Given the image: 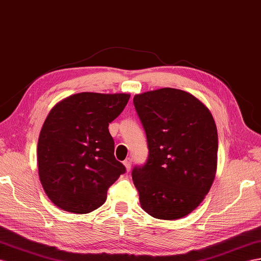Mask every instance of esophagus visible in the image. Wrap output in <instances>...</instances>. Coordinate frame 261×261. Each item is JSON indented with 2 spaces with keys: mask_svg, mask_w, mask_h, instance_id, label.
Masks as SVG:
<instances>
[{
  "mask_svg": "<svg viewBox=\"0 0 261 261\" xmlns=\"http://www.w3.org/2000/svg\"><path fill=\"white\" fill-rule=\"evenodd\" d=\"M123 164H124V166H125V169H126V171H130L131 170V164H132V159H130V158H128V159H125L124 161H123Z\"/></svg>",
  "mask_w": 261,
  "mask_h": 261,
  "instance_id": "esophagus-1",
  "label": "esophagus"
}]
</instances>
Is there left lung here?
<instances>
[{
    "label": "left lung",
    "mask_w": 261,
    "mask_h": 261,
    "mask_svg": "<svg viewBox=\"0 0 261 261\" xmlns=\"http://www.w3.org/2000/svg\"><path fill=\"white\" fill-rule=\"evenodd\" d=\"M149 154L132 170L142 208L174 220L202 203L215 178L218 137L210 110L191 93L162 88L136 95Z\"/></svg>",
    "instance_id": "8db88e82"
}]
</instances>
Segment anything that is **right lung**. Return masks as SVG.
I'll use <instances>...</instances> for the list:
<instances>
[{
  "label": "right lung",
  "mask_w": 261,
  "mask_h": 261,
  "mask_svg": "<svg viewBox=\"0 0 261 261\" xmlns=\"http://www.w3.org/2000/svg\"><path fill=\"white\" fill-rule=\"evenodd\" d=\"M128 93L80 92L50 110L39 133L38 174L59 208L75 214L97 210L125 166L115 158L109 123L129 101Z\"/></svg>",
  "instance_id": "1"
}]
</instances>
